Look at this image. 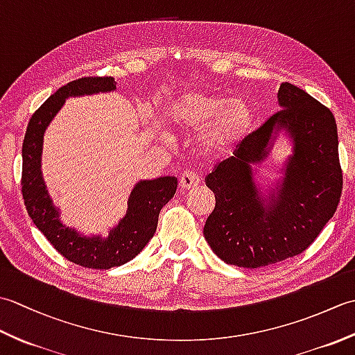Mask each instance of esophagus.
<instances>
[{
	"instance_id": "esophagus-1",
	"label": "esophagus",
	"mask_w": 355,
	"mask_h": 355,
	"mask_svg": "<svg viewBox=\"0 0 355 355\" xmlns=\"http://www.w3.org/2000/svg\"><path fill=\"white\" fill-rule=\"evenodd\" d=\"M200 183V177L197 172L193 171H184L180 177V187L183 191H189V189H195Z\"/></svg>"
}]
</instances>
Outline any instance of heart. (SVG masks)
<instances>
[{
  "mask_svg": "<svg viewBox=\"0 0 355 355\" xmlns=\"http://www.w3.org/2000/svg\"><path fill=\"white\" fill-rule=\"evenodd\" d=\"M166 123L182 132L200 131L201 146L209 155L229 153L244 140L252 125V110L243 99H227L207 89H191L172 101Z\"/></svg>",
  "mask_w": 355,
  "mask_h": 355,
  "instance_id": "1",
  "label": "heart"
}]
</instances>
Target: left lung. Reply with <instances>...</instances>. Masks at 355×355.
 <instances>
[{"label":"left lung","instance_id":"obj_1","mask_svg":"<svg viewBox=\"0 0 355 355\" xmlns=\"http://www.w3.org/2000/svg\"><path fill=\"white\" fill-rule=\"evenodd\" d=\"M277 101L282 108L245 135L233 155L206 177L215 209L206 221L205 238L230 266L261 268L305 252L340 201L343 175L333 112L288 82L279 88ZM276 123L293 137L295 153L277 202L266 213L250 164L266 154Z\"/></svg>","mask_w":355,"mask_h":355}]
</instances>
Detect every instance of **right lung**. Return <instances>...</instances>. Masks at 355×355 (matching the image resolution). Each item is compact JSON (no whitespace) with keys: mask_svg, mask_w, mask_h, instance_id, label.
Returning a JSON list of instances; mask_svg holds the SVG:
<instances>
[{"mask_svg":"<svg viewBox=\"0 0 355 355\" xmlns=\"http://www.w3.org/2000/svg\"><path fill=\"white\" fill-rule=\"evenodd\" d=\"M114 88L116 82L111 76L80 78L69 82L33 112L22 141L21 191L28 216L65 259L96 270L123 266L145 248L157 230L162 207L175 195L178 184L175 177L145 180L135 184L125 218L111 230L107 239L80 236L76 230L65 227L59 221L58 210L53 206L41 175L45 128L61 110L67 97L111 92Z\"/></svg>","mask_w":355,"mask_h":355,"instance_id":"obj_1","label":"right lung"}]
</instances>
